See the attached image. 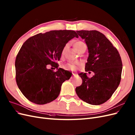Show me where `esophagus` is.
Segmentation results:
<instances>
[{
  "instance_id": "esophagus-1",
  "label": "esophagus",
  "mask_w": 135,
  "mask_h": 135,
  "mask_svg": "<svg viewBox=\"0 0 135 135\" xmlns=\"http://www.w3.org/2000/svg\"><path fill=\"white\" fill-rule=\"evenodd\" d=\"M73 75H74V76H75V74H73Z\"/></svg>"
}]
</instances>
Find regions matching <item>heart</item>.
Listing matches in <instances>:
<instances>
[{
	"label": "heart",
	"mask_w": 135,
	"mask_h": 135,
	"mask_svg": "<svg viewBox=\"0 0 135 135\" xmlns=\"http://www.w3.org/2000/svg\"><path fill=\"white\" fill-rule=\"evenodd\" d=\"M82 43H83V42H81V41L76 42L74 44V48H75L76 46H77L79 45L80 44H82ZM66 46H65L64 47V48L63 49L62 54H63L64 52H65V49H66ZM67 68H68V69H71V70H75V68H76V66H75V65L74 64H69V65H68V66H67Z\"/></svg>",
	"instance_id": "b5f03b06"
}]
</instances>
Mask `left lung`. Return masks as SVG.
I'll return each instance as SVG.
<instances>
[{"label":"left lung","mask_w":135,"mask_h":135,"mask_svg":"<svg viewBox=\"0 0 135 135\" xmlns=\"http://www.w3.org/2000/svg\"><path fill=\"white\" fill-rule=\"evenodd\" d=\"M76 33L85 40L88 49L85 71H93L94 75L89 78L86 73H80L82 83L76 87V93L87 103L103 104L120 84L123 68L121 57L116 48L99 31L82 30Z\"/></svg>","instance_id":"8db88e82"}]
</instances>
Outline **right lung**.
Listing matches in <instances>:
<instances>
[{
  "label": "right lung",
  "instance_id": "add662e5",
  "mask_svg": "<svg viewBox=\"0 0 135 135\" xmlns=\"http://www.w3.org/2000/svg\"><path fill=\"white\" fill-rule=\"evenodd\" d=\"M74 37H78L74 31H51L32 36L23 44L16 58V81L29 100L45 104L59 97L62 84L71 75L62 68L54 72L47 67L49 64L59 67L56 61Z\"/></svg>",
  "mask_w": 135,
  "mask_h": 135
}]
</instances>
